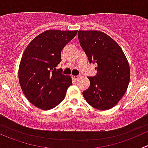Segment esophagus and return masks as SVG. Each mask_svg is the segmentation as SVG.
<instances>
[{
  "label": "esophagus",
  "instance_id": "esophagus-1",
  "mask_svg": "<svg viewBox=\"0 0 148 148\" xmlns=\"http://www.w3.org/2000/svg\"><path fill=\"white\" fill-rule=\"evenodd\" d=\"M73 77V79H74L75 80H77L78 79H79L80 76H72Z\"/></svg>",
  "mask_w": 148,
  "mask_h": 148
}]
</instances>
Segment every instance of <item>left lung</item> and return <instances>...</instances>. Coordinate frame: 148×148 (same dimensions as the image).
Listing matches in <instances>:
<instances>
[{"mask_svg": "<svg viewBox=\"0 0 148 148\" xmlns=\"http://www.w3.org/2000/svg\"><path fill=\"white\" fill-rule=\"evenodd\" d=\"M78 38L89 63L97 64L96 76L88 77L90 86L83 92L84 97L94 108L110 110L128 87L130 69L127 59L118 44L102 31H79Z\"/></svg>", "mask_w": 148, "mask_h": 148, "instance_id": "1", "label": "left lung"}]
</instances>
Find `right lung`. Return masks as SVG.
<instances>
[{
    "instance_id": "right-lung-1",
    "label": "right lung",
    "mask_w": 148,
    "mask_h": 148,
    "mask_svg": "<svg viewBox=\"0 0 148 148\" xmlns=\"http://www.w3.org/2000/svg\"><path fill=\"white\" fill-rule=\"evenodd\" d=\"M77 34V31L47 30L25 49L19 65V83L28 100L38 108L51 110L65 98L71 78L56 67L62 62V50Z\"/></svg>"
}]
</instances>
